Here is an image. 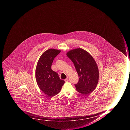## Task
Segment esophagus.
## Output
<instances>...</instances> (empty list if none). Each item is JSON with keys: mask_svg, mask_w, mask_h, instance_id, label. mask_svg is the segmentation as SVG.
I'll list each match as a JSON object with an SVG mask.
<instances>
[{"mask_svg": "<svg viewBox=\"0 0 130 130\" xmlns=\"http://www.w3.org/2000/svg\"><path fill=\"white\" fill-rule=\"evenodd\" d=\"M64 81H65V82H68L69 81V78H66L65 80H64Z\"/></svg>", "mask_w": 130, "mask_h": 130, "instance_id": "obj_1", "label": "esophagus"}]
</instances>
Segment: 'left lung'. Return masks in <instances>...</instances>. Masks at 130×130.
I'll list each match as a JSON object with an SVG mask.
<instances>
[{
    "instance_id": "obj_1",
    "label": "left lung",
    "mask_w": 130,
    "mask_h": 130,
    "mask_svg": "<svg viewBox=\"0 0 130 130\" xmlns=\"http://www.w3.org/2000/svg\"><path fill=\"white\" fill-rule=\"evenodd\" d=\"M66 54L74 64L78 75V82L75 85L77 91L85 95L93 92L97 86L99 77L98 67L93 58L80 48L70 50Z\"/></svg>"
}]
</instances>
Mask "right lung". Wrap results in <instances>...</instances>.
I'll return each instance as SVG.
<instances>
[{"label":"right lung","instance_id":"add662e5","mask_svg":"<svg viewBox=\"0 0 130 130\" xmlns=\"http://www.w3.org/2000/svg\"><path fill=\"white\" fill-rule=\"evenodd\" d=\"M60 52L55 49L46 50L40 56L36 66L37 84L40 89L50 97L58 94L64 83V81L60 78L58 74L51 69L54 58Z\"/></svg>","mask_w":130,"mask_h":130}]
</instances>
